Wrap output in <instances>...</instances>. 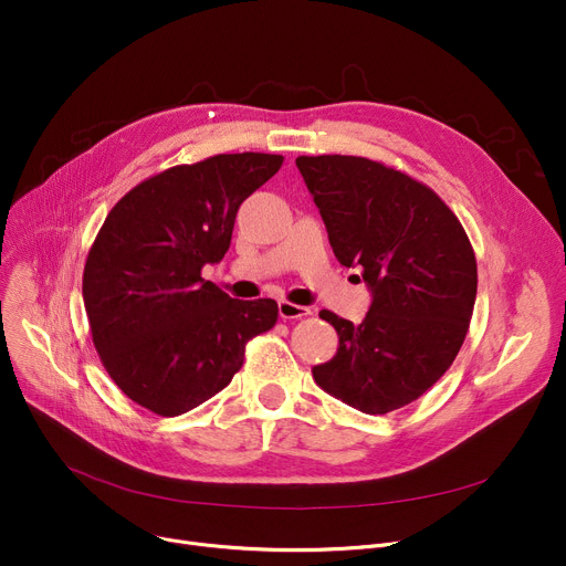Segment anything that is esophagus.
<instances>
[{"label":"esophagus","instance_id":"esophagus-1","mask_svg":"<svg viewBox=\"0 0 566 566\" xmlns=\"http://www.w3.org/2000/svg\"><path fill=\"white\" fill-rule=\"evenodd\" d=\"M277 310H280V316H282L284 321H291V318H303V316H310V314H312V310H310V307H305V305H295V303H289V301H280Z\"/></svg>","mask_w":566,"mask_h":566}]
</instances>
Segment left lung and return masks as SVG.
<instances>
[{"label": "left lung", "mask_w": 566, "mask_h": 566, "mask_svg": "<svg viewBox=\"0 0 566 566\" xmlns=\"http://www.w3.org/2000/svg\"><path fill=\"white\" fill-rule=\"evenodd\" d=\"M295 167L335 256L360 268L371 293L360 325L328 310L318 314L337 331L339 346L312 376L355 410H397L450 369L465 339L478 295L468 235L433 190L380 163L301 156Z\"/></svg>", "instance_id": "obj_1"}]
</instances>
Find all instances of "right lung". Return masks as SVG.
<instances>
[{
    "label": "right lung",
    "mask_w": 566,
    "mask_h": 566,
    "mask_svg": "<svg viewBox=\"0 0 566 566\" xmlns=\"http://www.w3.org/2000/svg\"><path fill=\"white\" fill-rule=\"evenodd\" d=\"M282 156L222 154L171 167L122 197L88 250L82 298L101 360L135 403L165 418L216 397L271 331L277 303L235 301L201 268L231 245L238 206Z\"/></svg>",
    "instance_id": "1"
}]
</instances>
